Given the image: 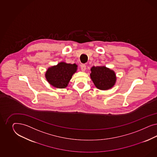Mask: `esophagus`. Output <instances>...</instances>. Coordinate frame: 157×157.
<instances>
[{"label": "esophagus", "mask_w": 157, "mask_h": 157, "mask_svg": "<svg viewBox=\"0 0 157 157\" xmlns=\"http://www.w3.org/2000/svg\"><path fill=\"white\" fill-rule=\"evenodd\" d=\"M81 68L82 71H85V70H86V66L85 64H81Z\"/></svg>", "instance_id": "1"}]
</instances>
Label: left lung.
Listing matches in <instances>:
<instances>
[{"mask_svg": "<svg viewBox=\"0 0 157 157\" xmlns=\"http://www.w3.org/2000/svg\"><path fill=\"white\" fill-rule=\"evenodd\" d=\"M90 78L95 87L102 90L111 89L116 82L114 71L105 66L91 67Z\"/></svg>", "mask_w": 157, "mask_h": 157, "instance_id": "obj_1", "label": "left lung"}]
</instances>
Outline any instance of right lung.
<instances>
[{
    "instance_id": "right-lung-1",
    "label": "right lung",
    "mask_w": 157,
    "mask_h": 157,
    "mask_svg": "<svg viewBox=\"0 0 157 157\" xmlns=\"http://www.w3.org/2000/svg\"><path fill=\"white\" fill-rule=\"evenodd\" d=\"M76 64H67L60 62L56 66L48 68L45 78L50 85L59 89L66 88L77 70Z\"/></svg>"
}]
</instances>
